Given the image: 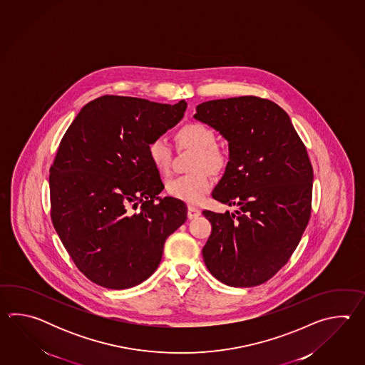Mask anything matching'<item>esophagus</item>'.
Instances as JSON below:
<instances>
[{
	"instance_id": "34e87169",
	"label": "esophagus",
	"mask_w": 365,
	"mask_h": 365,
	"mask_svg": "<svg viewBox=\"0 0 365 365\" xmlns=\"http://www.w3.org/2000/svg\"><path fill=\"white\" fill-rule=\"evenodd\" d=\"M201 215V211L198 209H195L193 206H189L187 207V217L189 219H195V217H198Z\"/></svg>"
}]
</instances>
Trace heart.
I'll list each match as a JSON object with an SVG mask.
<instances>
[{
    "mask_svg": "<svg viewBox=\"0 0 365 365\" xmlns=\"http://www.w3.org/2000/svg\"><path fill=\"white\" fill-rule=\"evenodd\" d=\"M175 140L181 148H192L195 155L190 175L179 176L167 184L168 194L186 203H200L205 194L212 187V176L225 170L227 156L217 148L215 134L209 126L201 123H189L175 133ZM148 159L156 171L167 175L171 170L172 151L163 138H156L148 148Z\"/></svg>",
    "mask_w": 365,
    "mask_h": 365,
    "instance_id": "1",
    "label": "heart"
}]
</instances>
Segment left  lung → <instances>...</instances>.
I'll list each match as a JSON object with an SVG mask.
<instances>
[{
	"label": "left lung",
	"instance_id": "1",
	"mask_svg": "<svg viewBox=\"0 0 365 365\" xmlns=\"http://www.w3.org/2000/svg\"><path fill=\"white\" fill-rule=\"evenodd\" d=\"M194 118L228 142L230 160L212 198L235 212L202 214L212 225L202 249L212 277L253 287L287 264L312 209L313 168L303 140L278 104L257 96L210 101Z\"/></svg>",
	"mask_w": 365,
	"mask_h": 365
}]
</instances>
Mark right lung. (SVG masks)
I'll return each instance as SVG.
<instances>
[{"label":"right lung","instance_id":"obj_1","mask_svg":"<svg viewBox=\"0 0 365 365\" xmlns=\"http://www.w3.org/2000/svg\"><path fill=\"white\" fill-rule=\"evenodd\" d=\"M185 109L184 101L106 95L86 104L62 137L49 170L52 223L78 269L101 287L150 278L165 239L185 223V203L159 197L163 182L148 155Z\"/></svg>","mask_w":365,"mask_h":365}]
</instances>
